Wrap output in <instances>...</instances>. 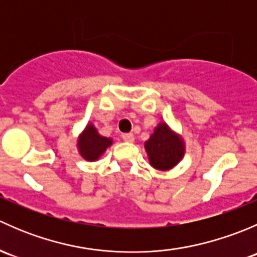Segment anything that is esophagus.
I'll list each match as a JSON object with an SVG mask.
<instances>
[{"mask_svg": "<svg viewBox=\"0 0 257 257\" xmlns=\"http://www.w3.org/2000/svg\"><path fill=\"white\" fill-rule=\"evenodd\" d=\"M121 138H123V141L126 142V143H133V142H134V136H133V133L123 134V136H121Z\"/></svg>", "mask_w": 257, "mask_h": 257, "instance_id": "obj_1", "label": "esophagus"}]
</instances>
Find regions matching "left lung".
<instances>
[{
	"label": "left lung",
	"instance_id": "1",
	"mask_svg": "<svg viewBox=\"0 0 257 257\" xmlns=\"http://www.w3.org/2000/svg\"><path fill=\"white\" fill-rule=\"evenodd\" d=\"M150 165L159 172H168L175 168L185 155L183 137L173 131L169 124L160 121L154 133L144 143Z\"/></svg>",
	"mask_w": 257,
	"mask_h": 257
}]
</instances>
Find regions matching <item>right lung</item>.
Returning <instances> with one entry per match:
<instances>
[{
    "instance_id": "add662e5",
    "label": "right lung",
    "mask_w": 257,
    "mask_h": 257,
    "mask_svg": "<svg viewBox=\"0 0 257 257\" xmlns=\"http://www.w3.org/2000/svg\"><path fill=\"white\" fill-rule=\"evenodd\" d=\"M113 144L112 138L100 136L92 123H87L77 139V149L80 157L87 162H97Z\"/></svg>"
}]
</instances>
